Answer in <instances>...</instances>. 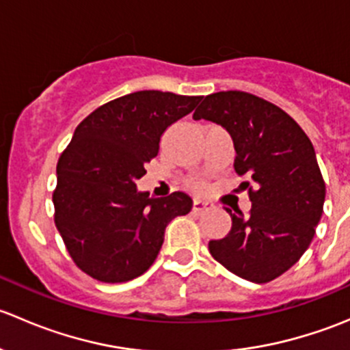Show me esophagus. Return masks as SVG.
Wrapping results in <instances>:
<instances>
[{
  "mask_svg": "<svg viewBox=\"0 0 350 350\" xmlns=\"http://www.w3.org/2000/svg\"><path fill=\"white\" fill-rule=\"evenodd\" d=\"M211 208H213V203H210V201L200 200V198L193 201V210L198 211V213H203V211L211 210Z\"/></svg>",
  "mask_w": 350,
  "mask_h": 350,
  "instance_id": "1",
  "label": "esophagus"
}]
</instances>
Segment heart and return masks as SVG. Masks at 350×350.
Here are the masks:
<instances>
[{
    "instance_id": "obj_1",
    "label": "heart",
    "mask_w": 350,
    "mask_h": 350,
    "mask_svg": "<svg viewBox=\"0 0 350 350\" xmlns=\"http://www.w3.org/2000/svg\"><path fill=\"white\" fill-rule=\"evenodd\" d=\"M191 186H193V188H198V189H200L201 186H203V183H201V181H193V183H191Z\"/></svg>"
}]
</instances>
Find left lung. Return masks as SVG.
Segmentation results:
<instances>
[{
  "label": "left lung",
  "mask_w": 350,
  "mask_h": 350,
  "mask_svg": "<svg viewBox=\"0 0 350 350\" xmlns=\"http://www.w3.org/2000/svg\"><path fill=\"white\" fill-rule=\"evenodd\" d=\"M195 120H210L230 133L234 167L249 188V215L232 213V228L210 241L215 260L252 283H269L295 266L313 241L323 213L325 181L315 149L301 126L276 105L243 91L203 98Z\"/></svg>",
  "instance_id": "obj_1"
}]
</instances>
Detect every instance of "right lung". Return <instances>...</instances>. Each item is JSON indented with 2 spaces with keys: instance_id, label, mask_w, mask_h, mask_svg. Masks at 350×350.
I'll list each match as a JSON object with an SVG mask.
<instances>
[{
  "instance_id": "obj_1",
  "label": "right lung",
  "mask_w": 350,
  "mask_h": 350,
  "mask_svg": "<svg viewBox=\"0 0 350 350\" xmlns=\"http://www.w3.org/2000/svg\"><path fill=\"white\" fill-rule=\"evenodd\" d=\"M203 96L137 91L105 103L77 125L57 162L54 220L76 266L101 283H125L154 264L169 221L191 211L176 191L150 198L135 181L169 125Z\"/></svg>"
}]
</instances>
